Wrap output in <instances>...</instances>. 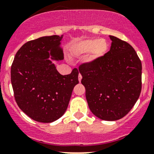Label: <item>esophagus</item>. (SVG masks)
<instances>
[{
	"mask_svg": "<svg viewBox=\"0 0 154 154\" xmlns=\"http://www.w3.org/2000/svg\"><path fill=\"white\" fill-rule=\"evenodd\" d=\"M81 79H82V76H81V74H79V76H78V80H79V82L81 81Z\"/></svg>",
	"mask_w": 154,
	"mask_h": 154,
	"instance_id": "esophagus-1",
	"label": "esophagus"
}]
</instances>
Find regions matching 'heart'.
Segmentation results:
<instances>
[{
    "label": "heart",
    "mask_w": 154,
    "mask_h": 154,
    "mask_svg": "<svg viewBox=\"0 0 154 154\" xmlns=\"http://www.w3.org/2000/svg\"><path fill=\"white\" fill-rule=\"evenodd\" d=\"M108 48L106 42L103 39H87L74 45L73 53L76 55H81L90 53V60L97 59L106 53Z\"/></svg>",
    "instance_id": "obj_1"
}]
</instances>
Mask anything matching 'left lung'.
I'll use <instances>...</instances> for the list:
<instances>
[{
  "instance_id": "left-lung-1",
  "label": "left lung",
  "mask_w": 154,
  "mask_h": 154,
  "mask_svg": "<svg viewBox=\"0 0 154 154\" xmlns=\"http://www.w3.org/2000/svg\"><path fill=\"white\" fill-rule=\"evenodd\" d=\"M110 50L79 67L90 111L99 119L116 121L131 111L141 91V61L126 42L109 35Z\"/></svg>"
}]
</instances>
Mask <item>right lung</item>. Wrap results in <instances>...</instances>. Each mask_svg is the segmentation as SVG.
<instances>
[{
	"instance_id": "add662e5",
	"label": "right lung",
	"mask_w": 154,
	"mask_h": 154,
	"mask_svg": "<svg viewBox=\"0 0 154 154\" xmlns=\"http://www.w3.org/2000/svg\"><path fill=\"white\" fill-rule=\"evenodd\" d=\"M63 35L43 36L27 42L16 54L11 65V84L17 105L32 119L50 123L65 112L78 70L61 75L51 59H64Z\"/></svg>"
}]
</instances>
